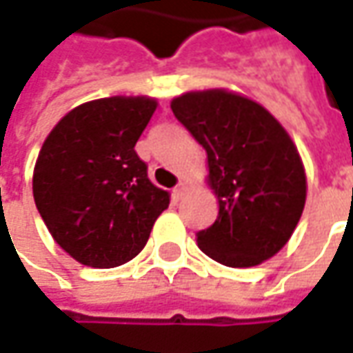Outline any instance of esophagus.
Listing matches in <instances>:
<instances>
[{"label":"esophagus","instance_id":"obj_1","mask_svg":"<svg viewBox=\"0 0 353 353\" xmlns=\"http://www.w3.org/2000/svg\"><path fill=\"white\" fill-rule=\"evenodd\" d=\"M185 191H187V187L183 185V183H179V185L174 189V193H172V195H174V199H176V201H179L181 196L185 195Z\"/></svg>","mask_w":353,"mask_h":353}]
</instances>
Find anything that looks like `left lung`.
Masks as SVG:
<instances>
[{
	"label": "left lung",
	"instance_id": "obj_1",
	"mask_svg": "<svg viewBox=\"0 0 353 353\" xmlns=\"http://www.w3.org/2000/svg\"><path fill=\"white\" fill-rule=\"evenodd\" d=\"M177 121L207 150L218 218L196 234L201 251L234 268L261 265L292 237L305 207V170L286 129L228 90L172 100Z\"/></svg>",
	"mask_w": 353,
	"mask_h": 353
}]
</instances>
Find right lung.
I'll return each mask as SVG.
<instances>
[{"mask_svg":"<svg viewBox=\"0 0 353 353\" xmlns=\"http://www.w3.org/2000/svg\"><path fill=\"white\" fill-rule=\"evenodd\" d=\"M157 110L146 96L100 98L48 135L32 176L34 203L57 245L81 265L119 267L141 253L170 205L135 152Z\"/></svg>","mask_w":353,"mask_h":353,"instance_id":"add662e5","label":"right lung"}]
</instances>
